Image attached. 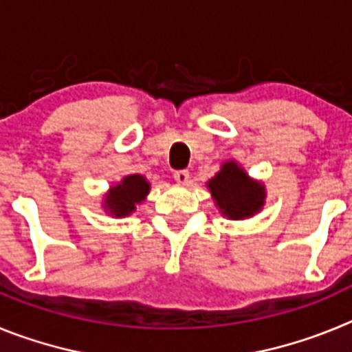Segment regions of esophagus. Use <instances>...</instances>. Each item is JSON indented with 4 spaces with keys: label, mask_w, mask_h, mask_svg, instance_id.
Returning a JSON list of instances; mask_svg holds the SVG:
<instances>
[{
    "label": "esophagus",
    "mask_w": 352,
    "mask_h": 352,
    "mask_svg": "<svg viewBox=\"0 0 352 352\" xmlns=\"http://www.w3.org/2000/svg\"><path fill=\"white\" fill-rule=\"evenodd\" d=\"M174 179L182 185H186V183L190 182V173L186 169H179V170H174Z\"/></svg>",
    "instance_id": "obj_1"
}]
</instances>
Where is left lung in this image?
Segmentation results:
<instances>
[{
    "label": "left lung",
    "mask_w": 352,
    "mask_h": 352,
    "mask_svg": "<svg viewBox=\"0 0 352 352\" xmlns=\"http://www.w3.org/2000/svg\"><path fill=\"white\" fill-rule=\"evenodd\" d=\"M208 188L217 201V206L232 220L252 217L264 204L263 185L250 182L236 162L223 164L220 173L208 182Z\"/></svg>",
    "instance_id": "8db88e82"
}]
</instances>
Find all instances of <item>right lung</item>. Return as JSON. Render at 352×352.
<instances>
[{
    "label": "right lung",
    "mask_w": 352,
    "mask_h": 352,
    "mask_svg": "<svg viewBox=\"0 0 352 352\" xmlns=\"http://www.w3.org/2000/svg\"><path fill=\"white\" fill-rule=\"evenodd\" d=\"M149 192V183L139 174L126 176L120 185L111 188V194L107 195L109 211L116 217H125L135 210V204L144 201L146 194Z\"/></svg>",
    "instance_id": "obj_1"
}]
</instances>
